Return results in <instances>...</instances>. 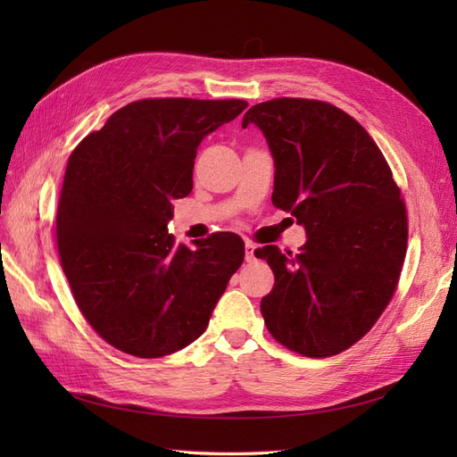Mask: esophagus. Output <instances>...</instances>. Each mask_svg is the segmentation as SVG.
I'll return each instance as SVG.
<instances>
[{"mask_svg": "<svg viewBox=\"0 0 457 457\" xmlns=\"http://www.w3.org/2000/svg\"><path fill=\"white\" fill-rule=\"evenodd\" d=\"M245 261L247 262L255 261V245L252 242H245Z\"/></svg>", "mask_w": 457, "mask_h": 457, "instance_id": "1", "label": "esophagus"}]
</instances>
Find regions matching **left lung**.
<instances>
[{
  "mask_svg": "<svg viewBox=\"0 0 457 457\" xmlns=\"http://www.w3.org/2000/svg\"><path fill=\"white\" fill-rule=\"evenodd\" d=\"M250 123L274 160L272 204L307 232L297 255L255 250L274 272L262 318L289 351L334 356L368 334L396 289L408 244L400 188L368 131L334 104L282 96L247 110Z\"/></svg>",
  "mask_w": 457,
  "mask_h": 457,
  "instance_id": "left-lung-1",
  "label": "left lung"
}]
</instances>
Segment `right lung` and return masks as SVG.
<instances>
[{
    "label": "right lung",
    "instance_id": "add662e5",
    "mask_svg": "<svg viewBox=\"0 0 457 457\" xmlns=\"http://www.w3.org/2000/svg\"><path fill=\"white\" fill-rule=\"evenodd\" d=\"M247 103L143 99L71 154L57 212L61 265L81 314L106 343L160 358L198 339L244 261L232 232L177 245L173 200L192 190L200 143Z\"/></svg>",
    "mask_w": 457,
    "mask_h": 457
}]
</instances>
